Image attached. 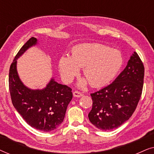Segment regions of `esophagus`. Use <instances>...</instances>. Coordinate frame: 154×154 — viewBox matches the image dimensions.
I'll use <instances>...</instances> for the list:
<instances>
[{"label":"esophagus","mask_w":154,"mask_h":154,"mask_svg":"<svg viewBox=\"0 0 154 154\" xmlns=\"http://www.w3.org/2000/svg\"><path fill=\"white\" fill-rule=\"evenodd\" d=\"M73 94L75 97H81V96H83V94L79 91H74L73 92Z\"/></svg>","instance_id":"1"}]
</instances>
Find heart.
<instances>
[{
    "mask_svg": "<svg viewBox=\"0 0 154 154\" xmlns=\"http://www.w3.org/2000/svg\"><path fill=\"white\" fill-rule=\"evenodd\" d=\"M123 64V57L119 50L101 43H85L73 48L71 57H61L59 69L64 81L69 83L78 75L79 68H83L90 85L100 88L110 83ZM85 83L83 81L81 84Z\"/></svg>",
    "mask_w": 154,
    "mask_h": 154,
    "instance_id": "1",
    "label": "heart"
}]
</instances>
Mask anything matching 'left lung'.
I'll return each mask as SVG.
<instances>
[{
  "label": "left lung",
  "instance_id": "obj_1",
  "mask_svg": "<svg viewBox=\"0 0 154 154\" xmlns=\"http://www.w3.org/2000/svg\"><path fill=\"white\" fill-rule=\"evenodd\" d=\"M144 76V64L134 52L125 69L112 83L90 94L92 107L88 118L92 125L106 131L128 121L140 100Z\"/></svg>",
  "mask_w": 154,
  "mask_h": 154
}]
</instances>
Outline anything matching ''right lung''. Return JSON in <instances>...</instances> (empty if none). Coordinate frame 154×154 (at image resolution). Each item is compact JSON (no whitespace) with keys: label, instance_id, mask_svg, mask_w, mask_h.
<instances>
[{"label":"right lung","instance_id":"add662e5","mask_svg":"<svg viewBox=\"0 0 154 154\" xmlns=\"http://www.w3.org/2000/svg\"><path fill=\"white\" fill-rule=\"evenodd\" d=\"M37 43L31 37L16 54L9 71V90L12 104L29 125L43 132L57 128L64 121L67 106L72 100L71 88L51 79L43 90H31L24 85L17 71V60Z\"/></svg>","mask_w":154,"mask_h":154}]
</instances>
